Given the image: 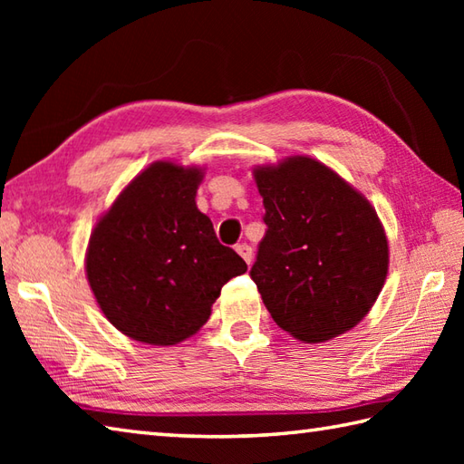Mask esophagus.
I'll return each instance as SVG.
<instances>
[{"label": "esophagus", "mask_w": 464, "mask_h": 464, "mask_svg": "<svg viewBox=\"0 0 464 464\" xmlns=\"http://www.w3.org/2000/svg\"><path fill=\"white\" fill-rule=\"evenodd\" d=\"M235 251H237V253L241 255L245 263L251 265V261H253V249H251V245H247V243H239L237 247H235Z\"/></svg>", "instance_id": "1"}]
</instances>
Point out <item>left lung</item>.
Listing matches in <instances>:
<instances>
[{
	"mask_svg": "<svg viewBox=\"0 0 464 464\" xmlns=\"http://www.w3.org/2000/svg\"><path fill=\"white\" fill-rule=\"evenodd\" d=\"M267 225L251 279L273 321L321 343L353 329L387 279L389 243L364 197L311 157L255 169Z\"/></svg>",
	"mask_w": 464,
	"mask_h": 464,
	"instance_id": "1",
	"label": "left lung"
}]
</instances>
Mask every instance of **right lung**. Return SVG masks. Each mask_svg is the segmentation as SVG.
Returning <instances> with one entry per match:
<instances>
[{
	"instance_id": "add662e5",
	"label": "right lung",
	"mask_w": 464,
	"mask_h": 464,
	"mask_svg": "<svg viewBox=\"0 0 464 464\" xmlns=\"http://www.w3.org/2000/svg\"><path fill=\"white\" fill-rule=\"evenodd\" d=\"M201 169L169 161L125 187L87 249V281L113 327L150 344H175L199 331L223 285L247 271L219 243L195 205Z\"/></svg>"
}]
</instances>
